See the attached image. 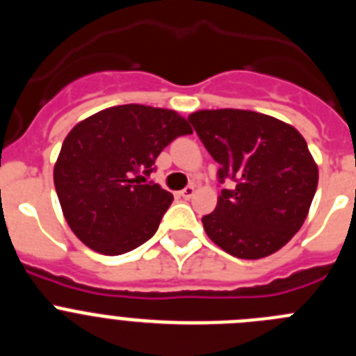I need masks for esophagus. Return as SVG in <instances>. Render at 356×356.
I'll list each match as a JSON object with an SVG mask.
<instances>
[{
    "label": "esophagus",
    "mask_w": 356,
    "mask_h": 356,
    "mask_svg": "<svg viewBox=\"0 0 356 356\" xmlns=\"http://www.w3.org/2000/svg\"><path fill=\"white\" fill-rule=\"evenodd\" d=\"M180 196L185 197V200H191L194 196V185H187L184 191H180Z\"/></svg>",
    "instance_id": "esophagus-1"
}]
</instances>
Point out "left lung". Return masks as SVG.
I'll list each match as a JSON object with an SVG mask.
<instances>
[{"label": "left lung", "mask_w": 356, "mask_h": 356, "mask_svg": "<svg viewBox=\"0 0 356 356\" xmlns=\"http://www.w3.org/2000/svg\"><path fill=\"white\" fill-rule=\"evenodd\" d=\"M188 121L221 165L219 180L235 181L201 219L210 241L237 259L276 253L303 226L319 180L303 135L253 110H197Z\"/></svg>", "instance_id": "left-lung-1"}]
</instances>
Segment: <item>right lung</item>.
<instances>
[{
    "label": "right lung",
    "mask_w": 356,
    "mask_h": 356,
    "mask_svg": "<svg viewBox=\"0 0 356 356\" xmlns=\"http://www.w3.org/2000/svg\"><path fill=\"white\" fill-rule=\"evenodd\" d=\"M187 134L193 128L175 110L135 103L110 106L78 122L53 169L72 234L110 257L149 241L172 194L146 184V176L163 147Z\"/></svg>",
    "instance_id": "obj_1"
}]
</instances>
